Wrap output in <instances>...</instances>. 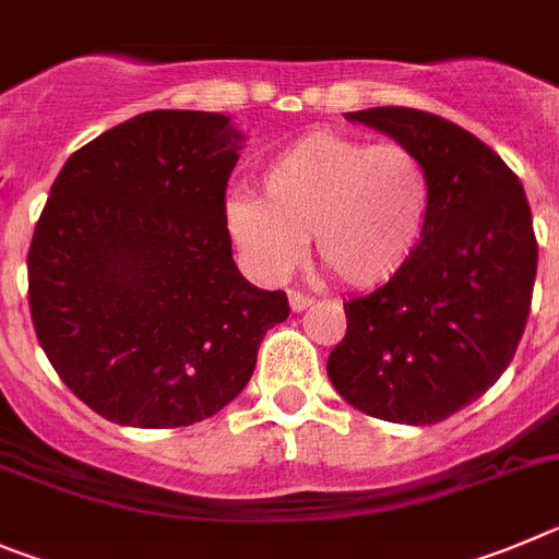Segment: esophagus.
<instances>
[{
	"label": "esophagus",
	"instance_id": "obj_1",
	"mask_svg": "<svg viewBox=\"0 0 559 559\" xmlns=\"http://www.w3.org/2000/svg\"><path fill=\"white\" fill-rule=\"evenodd\" d=\"M288 301H290V310H294V313H301V310H307V307L313 305V296L296 294V290H290Z\"/></svg>",
	"mask_w": 559,
	"mask_h": 559
}]
</instances>
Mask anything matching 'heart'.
I'll return each instance as SVG.
<instances>
[{
  "label": "heart",
  "instance_id": "1",
  "mask_svg": "<svg viewBox=\"0 0 559 559\" xmlns=\"http://www.w3.org/2000/svg\"><path fill=\"white\" fill-rule=\"evenodd\" d=\"M260 191L263 199L229 197L224 224L265 280L288 274L313 235L316 258L343 285L382 288L416 260L432 213V182L416 152L332 132L276 152Z\"/></svg>",
  "mask_w": 559,
  "mask_h": 559
}]
</instances>
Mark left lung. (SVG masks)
<instances>
[{
	"instance_id": "obj_1",
	"label": "left lung",
	"mask_w": 559,
	"mask_h": 559,
	"mask_svg": "<svg viewBox=\"0 0 559 559\" xmlns=\"http://www.w3.org/2000/svg\"><path fill=\"white\" fill-rule=\"evenodd\" d=\"M346 119L421 157L432 213L409 269L343 305L346 337L326 373L366 416L438 424L483 396L519 349L537 271L530 202L488 143L440 116L368 107Z\"/></svg>"
}]
</instances>
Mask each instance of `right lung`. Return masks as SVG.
Wrapping results in <instances>:
<instances>
[{
	"label": "right lung",
	"mask_w": 559,
	"mask_h": 559,
	"mask_svg": "<svg viewBox=\"0 0 559 559\" xmlns=\"http://www.w3.org/2000/svg\"><path fill=\"white\" fill-rule=\"evenodd\" d=\"M243 138L222 112H141L55 179L27 254L29 313L60 380L107 421L216 416L288 319V296L233 260L224 191Z\"/></svg>",
	"instance_id": "right-lung-1"
}]
</instances>
